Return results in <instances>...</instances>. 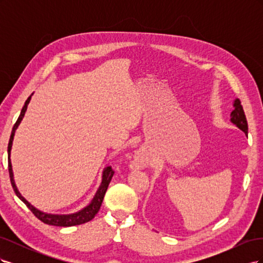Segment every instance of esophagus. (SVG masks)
<instances>
[{"mask_svg":"<svg viewBox=\"0 0 263 263\" xmlns=\"http://www.w3.org/2000/svg\"><path fill=\"white\" fill-rule=\"evenodd\" d=\"M144 163H145V161H144V159H142V158H135L133 162H132V164H130V166L133 169H139V168H142Z\"/></svg>","mask_w":263,"mask_h":263,"instance_id":"obj_1","label":"esophagus"}]
</instances>
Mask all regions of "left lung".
<instances>
[{"mask_svg":"<svg viewBox=\"0 0 263 263\" xmlns=\"http://www.w3.org/2000/svg\"><path fill=\"white\" fill-rule=\"evenodd\" d=\"M234 107L235 109L230 114V121L247 135L248 134V124H247V118L241 106V102L238 99L234 101Z\"/></svg>","mask_w":263,"mask_h":263,"instance_id":"8db88e82","label":"left lung"}]
</instances>
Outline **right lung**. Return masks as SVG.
<instances>
[{
    "label": "right lung",
    "mask_w": 263,
    "mask_h": 263,
    "mask_svg": "<svg viewBox=\"0 0 263 263\" xmlns=\"http://www.w3.org/2000/svg\"><path fill=\"white\" fill-rule=\"evenodd\" d=\"M33 95V94H31ZM31 95L26 100L25 102V105L23 106L22 108V112L20 117L17 118L16 123H15L13 129H12V134H11V137H10V141H9V147H7V154H9V173H10V179H11V183H12V186L15 194L17 195V197L22 202H24L26 204L27 208L33 212V214L35 216L39 219L42 220L43 222L47 225H52V226H59V227H70V226H76V225H81L84 224V222L90 221L91 219L94 218L95 215L98 214V212L100 211V208L102 205L103 202V198H104V195L106 193V190L108 187V184L110 180H112L113 176H114V170L112 169V166H107V168L104 169L103 171V176H102V183L101 185L98 190L97 194L93 197L92 202L84 208L83 210L79 211L77 213L73 214H69V215H58V214H47L44 213L42 211L37 210L36 208H34L33 205H31L28 201H26V198H24L22 196V194L18 192V190L16 187V184H15V181H14V177H13V169H12V163H11V149H12V144H13V139H14V135H15V130L17 129L18 125L21 124L22 119L25 115V112L27 109V105L28 103L31 99Z\"/></svg>",
    "instance_id": "1"
}]
</instances>
